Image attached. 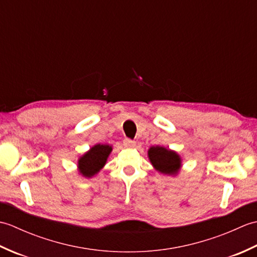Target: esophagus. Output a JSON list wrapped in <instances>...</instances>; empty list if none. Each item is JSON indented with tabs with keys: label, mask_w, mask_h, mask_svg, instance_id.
Wrapping results in <instances>:
<instances>
[{
	"label": "esophagus",
	"mask_w": 257,
	"mask_h": 257,
	"mask_svg": "<svg viewBox=\"0 0 257 257\" xmlns=\"http://www.w3.org/2000/svg\"><path fill=\"white\" fill-rule=\"evenodd\" d=\"M123 146L127 147V148H134V147L136 146V141H134L132 139H124Z\"/></svg>",
	"instance_id": "1"
}]
</instances>
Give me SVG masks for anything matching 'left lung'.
I'll return each mask as SVG.
<instances>
[{"mask_svg": "<svg viewBox=\"0 0 257 257\" xmlns=\"http://www.w3.org/2000/svg\"><path fill=\"white\" fill-rule=\"evenodd\" d=\"M148 158L158 172L167 176H177L182 167V159L178 152L161 146L150 147Z\"/></svg>", "mask_w": 257, "mask_h": 257, "instance_id": "left-lung-1", "label": "left lung"}]
</instances>
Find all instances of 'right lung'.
<instances>
[{"label":"right lung","instance_id":"right-lung-1","mask_svg":"<svg viewBox=\"0 0 257 257\" xmlns=\"http://www.w3.org/2000/svg\"><path fill=\"white\" fill-rule=\"evenodd\" d=\"M111 151L112 147L109 145L97 144L94 147H91L78 159L77 169L79 173L85 178L96 176L105 167Z\"/></svg>","mask_w":257,"mask_h":257}]
</instances>
